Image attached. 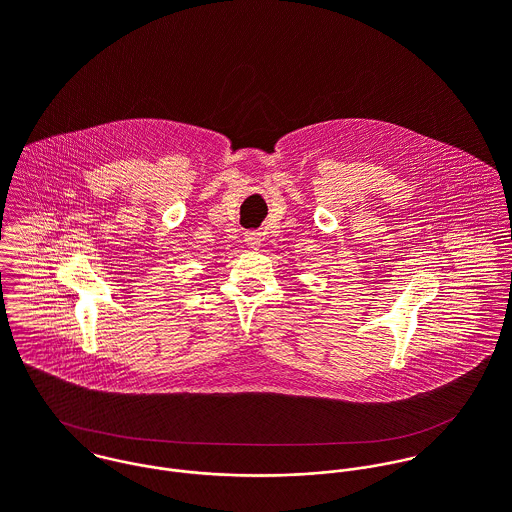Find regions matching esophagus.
Here are the masks:
<instances>
[{"label": "esophagus", "instance_id": "esophagus-1", "mask_svg": "<svg viewBox=\"0 0 512 512\" xmlns=\"http://www.w3.org/2000/svg\"><path fill=\"white\" fill-rule=\"evenodd\" d=\"M244 242L250 246V248H260L262 244V232H248Z\"/></svg>", "mask_w": 512, "mask_h": 512}]
</instances>
